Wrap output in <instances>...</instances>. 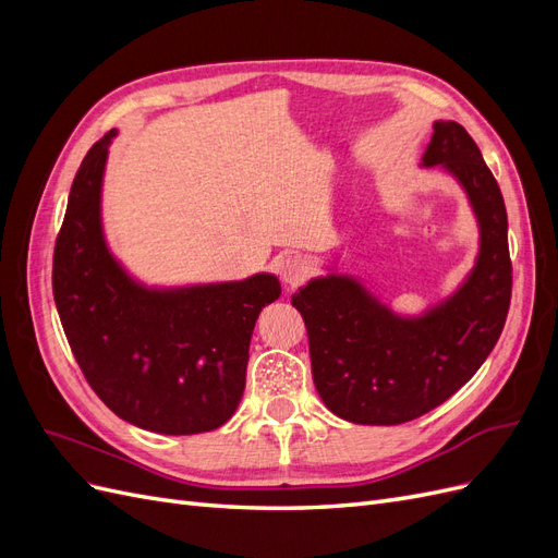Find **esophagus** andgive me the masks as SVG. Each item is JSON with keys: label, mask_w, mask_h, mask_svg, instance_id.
Instances as JSON below:
<instances>
[{"label": "esophagus", "mask_w": 558, "mask_h": 558, "mask_svg": "<svg viewBox=\"0 0 558 558\" xmlns=\"http://www.w3.org/2000/svg\"><path fill=\"white\" fill-rule=\"evenodd\" d=\"M279 275L283 279V283L289 286V289H295L298 283H302L310 275V265L302 260L300 256H286L279 265Z\"/></svg>", "instance_id": "obj_1"}]
</instances>
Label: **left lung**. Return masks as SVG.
<instances>
[{"label":"left lung","instance_id":"1","mask_svg":"<svg viewBox=\"0 0 558 558\" xmlns=\"http://www.w3.org/2000/svg\"><path fill=\"white\" fill-rule=\"evenodd\" d=\"M424 165H442L472 202L482 248L463 289L424 318H400L347 277L293 293L312 375L326 408L353 424L398 426L449 400L496 347L512 298L508 211L498 181L463 125L437 121Z\"/></svg>","mask_w":558,"mask_h":558}]
</instances>
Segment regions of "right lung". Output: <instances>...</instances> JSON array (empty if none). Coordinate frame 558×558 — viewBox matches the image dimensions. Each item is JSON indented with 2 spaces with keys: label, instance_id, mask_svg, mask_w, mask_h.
<instances>
[{
  "label": "right lung",
  "instance_id": "obj_1",
  "mask_svg": "<svg viewBox=\"0 0 558 558\" xmlns=\"http://www.w3.org/2000/svg\"><path fill=\"white\" fill-rule=\"evenodd\" d=\"M113 134L83 158L56 240L53 298L66 342L113 414L165 435L207 433L238 410L253 326L281 286L272 275L181 291L134 283L99 223Z\"/></svg>",
  "mask_w": 558,
  "mask_h": 558
}]
</instances>
